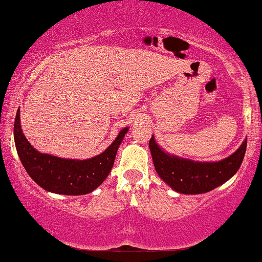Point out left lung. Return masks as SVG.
Listing matches in <instances>:
<instances>
[{"mask_svg": "<svg viewBox=\"0 0 262 262\" xmlns=\"http://www.w3.org/2000/svg\"><path fill=\"white\" fill-rule=\"evenodd\" d=\"M158 177L174 191L184 194L209 192L230 180L239 169L247 150V139L232 155L217 162L192 161L165 152L152 135L148 142Z\"/></svg>", "mask_w": 262, "mask_h": 262, "instance_id": "obj_1", "label": "left lung"}]
</instances>
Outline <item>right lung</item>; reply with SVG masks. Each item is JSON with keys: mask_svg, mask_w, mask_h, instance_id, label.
Returning a JSON list of instances; mask_svg holds the SVG:
<instances>
[{"mask_svg": "<svg viewBox=\"0 0 262 262\" xmlns=\"http://www.w3.org/2000/svg\"><path fill=\"white\" fill-rule=\"evenodd\" d=\"M125 127L104 152L88 160H69L57 156L41 154L25 138L18 108L14 121V142L25 170L43 190L66 196L91 193L104 183L114 167V162L124 135Z\"/></svg>", "mask_w": 262, "mask_h": 262, "instance_id": "add662e5", "label": "right lung"}]
</instances>
